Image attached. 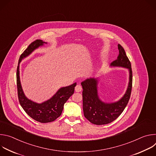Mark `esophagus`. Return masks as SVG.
<instances>
[{
	"label": "esophagus",
	"mask_w": 156,
	"mask_h": 156,
	"mask_svg": "<svg viewBox=\"0 0 156 156\" xmlns=\"http://www.w3.org/2000/svg\"><path fill=\"white\" fill-rule=\"evenodd\" d=\"M75 91L77 92V93L81 92V91H82V87H81V85L78 84V85L76 86V87H75Z\"/></svg>",
	"instance_id": "34e87169"
}]
</instances>
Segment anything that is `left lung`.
Instances as JSON below:
<instances>
[{
	"instance_id": "1",
	"label": "left lung",
	"mask_w": 156,
	"mask_h": 156,
	"mask_svg": "<svg viewBox=\"0 0 156 156\" xmlns=\"http://www.w3.org/2000/svg\"><path fill=\"white\" fill-rule=\"evenodd\" d=\"M119 54L117 58L110 63V66L125 68L129 72V81L126 91L123 97L114 102H103L98 95V78H87L81 82L83 87V108L84 115L91 123L97 125H106L114 121L123 112L131 95L132 88V70L131 63L124 49L118 44Z\"/></svg>"
}]
</instances>
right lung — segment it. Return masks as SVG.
<instances>
[{
  "label": "right lung",
  "instance_id": "obj_1",
  "mask_svg": "<svg viewBox=\"0 0 156 156\" xmlns=\"http://www.w3.org/2000/svg\"><path fill=\"white\" fill-rule=\"evenodd\" d=\"M44 44H47V42L37 39L30 44L20 55L16 70V83L19 102L26 113L37 122L49 123L54 121L60 116L65 103L74 93L76 83L60 87L51 98L42 103L35 102L26 97L20 82V63L22 60L30 55L36 49L44 46Z\"/></svg>",
  "mask_w": 156,
  "mask_h": 156
}]
</instances>
